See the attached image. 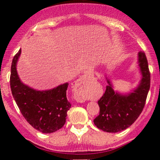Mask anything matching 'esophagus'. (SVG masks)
<instances>
[{
    "label": "esophagus",
    "mask_w": 160,
    "mask_h": 160,
    "mask_svg": "<svg viewBox=\"0 0 160 160\" xmlns=\"http://www.w3.org/2000/svg\"><path fill=\"white\" fill-rule=\"evenodd\" d=\"M83 81H84V78L83 77H80V79L78 80V81H77V86H80V85H81V83H83ZM77 101H81V98H77Z\"/></svg>",
    "instance_id": "1"
}]
</instances>
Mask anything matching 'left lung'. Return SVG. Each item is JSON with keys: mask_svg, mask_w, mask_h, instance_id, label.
Masks as SVG:
<instances>
[{"mask_svg": "<svg viewBox=\"0 0 160 160\" xmlns=\"http://www.w3.org/2000/svg\"><path fill=\"white\" fill-rule=\"evenodd\" d=\"M138 65L142 77L138 88L127 94H121L112 88L110 80L104 95L98 101L99 115L94 125L107 132H118L126 129L136 121L146 104L150 88V72L144 52H138Z\"/></svg>", "mask_w": 160, "mask_h": 160, "instance_id": "left-lung-1", "label": "left lung"}]
</instances>
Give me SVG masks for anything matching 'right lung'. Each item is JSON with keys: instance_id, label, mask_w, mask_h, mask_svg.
Returning <instances> with one entry per match:
<instances>
[{"instance_id": "add662e5", "label": "right lung", "mask_w": 160, "mask_h": 160, "mask_svg": "<svg viewBox=\"0 0 160 160\" xmlns=\"http://www.w3.org/2000/svg\"><path fill=\"white\" fill-rule=\"evenodd\" d=\"M21 49L14 56L11 67L10 85L19 110L33 128L42 133H52L64 125L71 104L67 98L68 83L49 90H36L19 79L16 64Z\"/></svg>"}]
</instances>
